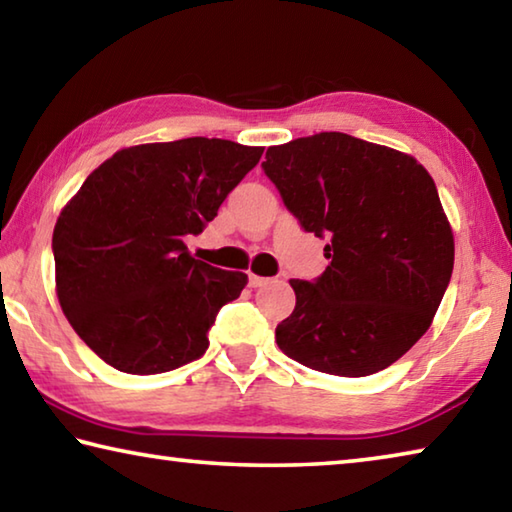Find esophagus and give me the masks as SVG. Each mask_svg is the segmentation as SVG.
I'll return each instance as SVG.
<instances>
[{
	"instance_id": "esophagus-1",
	"label": "esophagus",
	"mask_w": 512,
	"mask_h": 512,
	"mask_svg": "<svg viewBox=\"0 0 512 512\" xmlns=\"http://www.w3.org/2000/svg\"><path fill=\"white\" fill-rule=\"evenodd\" d=\"M248 284L253 289H257V287H264V284H268V277H262V275H255V273H250L248 275Z\"/></svg>"
}]
</instances>
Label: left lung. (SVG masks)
I'll use <instances>...</instances> for the list:
<instances>
[{
  "label": "left lung",
  "mask_w": 512,
  "mask_h": 512,
  "mask_svg": "<svg viewBox=\"0 0 512 512\" xmlns=\"http://www.w3.org/2000/svg\"><path fill=\"white\" fill-rule=\"evenodd\" d=\"M262 169L300 228L327 239L329 266L291 280L296 309L275 327L289 359L366 377L427 332L454 268V237L422 164L345 133L266 151Z\"/></svg>",
  "instance_id": "left-lung-1"
}]
</instances>
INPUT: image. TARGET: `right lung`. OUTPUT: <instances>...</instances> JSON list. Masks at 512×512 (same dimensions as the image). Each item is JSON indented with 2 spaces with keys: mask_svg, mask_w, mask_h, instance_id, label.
I'll return each instance as SVG.
<instances>
[{
  "mask_svg": "<svg viewBox=\"0 0 512 512\" xmlns=\"http://www.w3.org/2000/svg\"><path fill=\"white\" fill-rule=\"evenodd\" d=\"M262 153L216 137L131 146L65 205L51 239L58 300L108 366L160 375L203 357L248 275L194 259L185 237L201 235Z\"/></svg>",
  "mask_w": 512,
  "mask_h": 512,
  "instance_id": "right-lung-1",
  "label": "right lung"
}]
</instances>
